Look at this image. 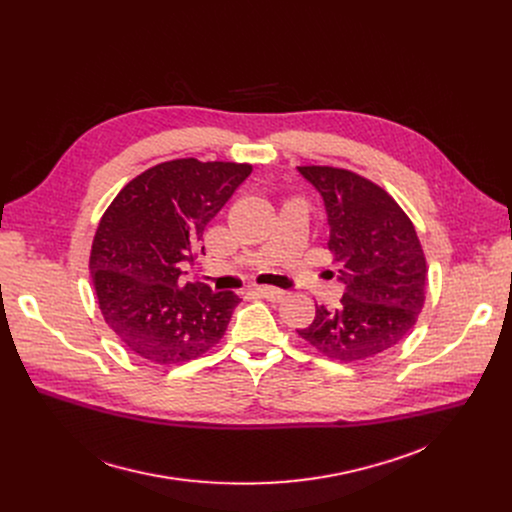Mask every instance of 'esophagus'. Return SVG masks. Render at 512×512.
Instances as JSON below:
<instances>
[{
    "mask_svg": "<svg viewBox=\"0 0 512 512\" xmlns=\"http://www.w3.org/2000/svg\"><path fill=\"white\" fill-rule=\"evenodd\" d=\"M255 291H257V294H259L261 298H265V300H269V302H281V300L285 298V291H283V289L271 287V285H259Z\"/></svg>",
    "mask_w": 512,
    "mask_h": 512,
    "instance_id": "esophagus-1",
    "label": "esophagus"
}]
</instances>
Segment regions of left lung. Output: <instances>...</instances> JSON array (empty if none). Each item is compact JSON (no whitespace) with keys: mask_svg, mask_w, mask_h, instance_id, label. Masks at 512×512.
<instances>
[{"mask_svg":"<svg viewBox=\"0 0 512 512\" xmlns=\"http://www.w3.org/2000/svg\"><path fill=\"white\" fill-rule=\"evenodd\" d=\"M324 198L328 249L346 289L336 310L316 306L298 334L320 354L356 362L409 336L425 304L427 261L411 218L395 198L356 172L300 166Z\"/></svg>","mask_w":512,"mask_h":512,"instance_id":"8db88e82","label":"left lung"}]
</instances>
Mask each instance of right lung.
Returning <instances> with one entry per match:
<instances>
[{"instance_id":"add662e5","label":"right lung","mask_w":512,"mask_h":512,"mask_svg":"<svg viewBox=\"0 0 512 512\" xmlns=\"http://www.w3.org/2000/svg\"><path fill=\"white\" fill-rule=\"evenodd\" d=\"M251 164L162 162L127 182L101 216L89 269L101 314L117 338L154 364H182L221 342L241 298L184 283L206 225Z\"/></svg>"}]
</instances>
